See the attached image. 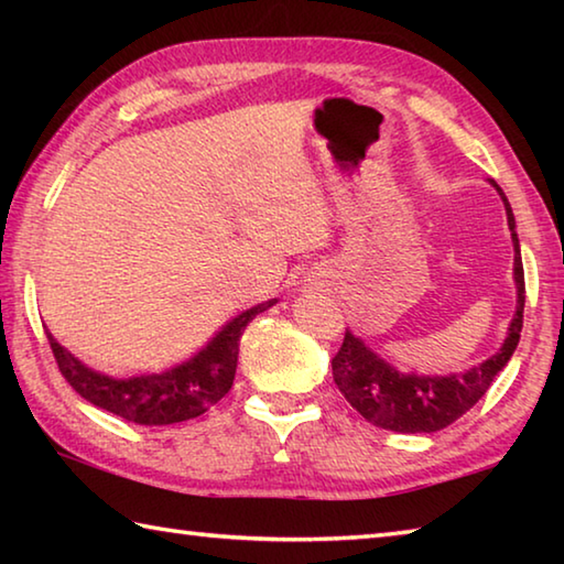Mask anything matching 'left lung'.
Returning a JSON list of instances; mask_svg holds the SVG:
<instances>
[{
  "instance_id": "obj_1",
  "label": "left lung",
  "mask_w": 564,
  "mask_h": 564,
  "mask_svg": "<svg viewBox=\"0 0 564 564\" xmlns=\"http://www.w3.org/2000/svg\"><path fill=\"white\" fill-rule=\"evenodd\" d=\"M502 196L505 214H508V226L512 231L514 246V289H518V305L510 321L508 336L500 350L488 360L477 362L475 368L465 373L451 376H417V373H400L390 362H386L378 352L370 350L366 343L346 330L343 346L330 360L333 380L348 403L358 413L383 431L395 433H435L443 431L457 417L465 415L477 400L488 393L495 376L508 366L514 348L520 343L522 330V311H524V271L520 241L514 234V216L512 208L505 198L502 188L490 181Z\"/></svg>"
}]
</instances>
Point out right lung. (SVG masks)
<instances>
[{"mask_svg": "<svg viewBox=\"0 0 564 564\" xmlns=\"http://www.w3.org/2000/svg\"><path fill=\"white\" fill-rule=\"evenodd\" d=\"M273 303L279 301L271 299L243 311L241 316L228 321L194 358L154 376H133L123 380L109 378L74 358L69 350L56 343L52 333H46V338H50L56 366L66 383L84 400L123 420H131V423L171 425L206 413L231 390L238 362V340L248 323L259 313L269 311Z\"/></svg>", "mask_w": 564, "mask_h": 564, "instance_id": "obj_1", "label": "right lung"}]
</instances>
